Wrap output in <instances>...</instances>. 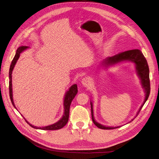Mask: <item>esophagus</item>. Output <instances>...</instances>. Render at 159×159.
I'll return each instance as SVG.
<instances>
[{"mask_svg": "<svg viewBox=\"0 0 159 159\" xmlns=\"http://www.w3.org/2000/svg\"><path fill=\"white\" fill-rule=\"evenodd\" d=\"M81 84L84 87H89L91 84V80L89 78H84L81 80Z\"/></svg>", "mask_w": 159, "mask_h": 159, "instance_id": "obj_1", "label": "esophagus"}]
</instances>
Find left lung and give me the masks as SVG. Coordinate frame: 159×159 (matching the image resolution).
Instances as JSON below:
<instances>
[{
    "label": "left lung",
    "instance_id": "8db88e82",
    "mask_svg": "<svg viewBox=\"0 0 159 159\" xmlns=\"http://www.w3.org/2000/svg\"><path fill=\"white\" fill-rule=\"evenodd\" d=\"M124 61H131L135 64L137 74L141 79L143 88H144V89H145V101H144L143 103L141 106L140 109L139 110V111L137 114V115L140 112V111L142 109L144 104H145V103L147 102V100L148 98L149 94H150L151 87H150V80H149L148 66L146 58L140 50H128V51L121 52L119 53V54L113 56L112 57H107V58L103 60V65L105 66V67H107L108 66L117 64L119 62H121ZM90 104H91V112L92 121L93 123L98 128L102 129H113L119 127H106V126L102 125H101L96 121L94 119V117H93L92 102H90Z\"/></svg>",
    "mask_w": 159,
    "mask_h": 159
}]
</instances>
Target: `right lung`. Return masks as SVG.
I'll use <instances>...</instances> for the list:
<instances>
[{
    "mask_svg": "<svg viewBox=\"0 0 159 159\" xmlns=\"http://www.w3.org/2000/svg\"><path fill=\"white\" fill-rule=\"evenodd\" d=\"M28 48V46H20L16 50V54L14 56V58L12 61V63L11 64L10 67V70H9V94H10V98L11 100V102L13 105V106L16 108L15 105L14 103L13 102V98H12V70L14 69V67L15 66L17 60H18L19 57H20V54ZM78 86H77L76 84H74L73 85H71L70 88L69 90L67 91L66 95H65V98L64 99V115L62 117L60 120H59L58 121L55 123L54 124L50 125L48 126H46V127H38L36 126H33L31 124L28 123L26 120L25 119V121L26 123L29 125L30 126L34 128V129H42V130H57V129H60L62 127H64L67 124L68 121V119H69V115H70V105L72 102V100L74 99L75 98V96L76 94L78 93Z\"/></svg>",
    "mask_w": 159,
    "mask_h": 159,
    "instance_id": "right-lung-1",
    "label": "right lung"
}]
</instances>
